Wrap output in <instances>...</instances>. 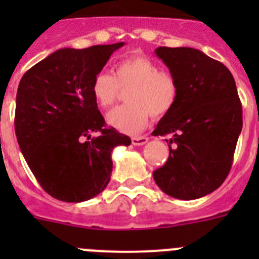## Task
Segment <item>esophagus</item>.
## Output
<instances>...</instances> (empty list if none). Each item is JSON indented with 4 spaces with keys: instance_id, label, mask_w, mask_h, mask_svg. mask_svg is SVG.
I'll use <instances>...</instances> for the list:
<instances>
[{
    "instance_id": "obj_1",
    "label": "esophagus",
    "mask_w": 259,
    "mask_h": 259,
    "mask_svg": "<svg viewBox=\"0 0 259 259\" xmlns=\"http://www.w3.org/2000/svg\"><path fill=\"white\" fill-rule=\"evenodd\" d=\"M132 140V144L136 146H140V145H144V144L148 143V137L145 136H135L131 139Z\"/></svg>"
}]
</instances>
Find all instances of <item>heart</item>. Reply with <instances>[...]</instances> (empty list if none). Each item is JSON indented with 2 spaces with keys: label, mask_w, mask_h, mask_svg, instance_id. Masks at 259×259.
Here are the masks:
<instances>
[{
  "label": "heart",
  "mask_w": 259,
  "mask_h": 259,
  "mask_svg": "<svg viewBox=\"0 0 259 259\" xmlns=\"http://www.w3.org/2000/svg\"><path fill=\"white\" fill-rule=\"evenodd\" d=\"M128 91L125 101L107 114L111 127L134 135L146 127L150 115L159 118L168 114L179 97V84L170 71L161 70L153 59L134 56L119 61L115 75L100 71L93 76L91 92L100 107H109L118 100L120 89Z\"/></svg>",
  "instance_id": "obj_1"
}]
</instances>
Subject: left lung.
Returning a JSON list of instances; mask_svg holds the SVG:
<instances>
[{"instance_id":"left-lung-1","label":"left lung","mask_w":259,"mask_h":259,"mask_svg":"<svg viewBox=\"0 0 259 259\" xmlns=\"http://www.w3.org/2000/svg\"><path fill=\"white\" fill-rule=\"evenodd\" d=\"M179 84V97L159 120L154 136L166 140L170 155L153 172L162 191L179 200L211 193L226 180L242 128V106L231 71L193 48L155 49Z\"/></svg>"}]
</instances>
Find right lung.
<instances>
[{
  "mask_svg": "<svg viewBox=\"0 0 259 259\" xmlns=\"http://www.w3.org/2000/svg\"><path fill=\"white\" fill-rule=\"evenodd\" d=\"M124 42L59 49L20 80L15 135L38 184L59 201L101 193L113 171L111 152L131 139L106 127L91 92L92 79ZM97 132V138H91Z\"/></svg>",
  "mask_w": 259,
  "mask_h": 259,
  "instance_id": "right-lung-1",
  "label": "right lung"
}]
</instances>
